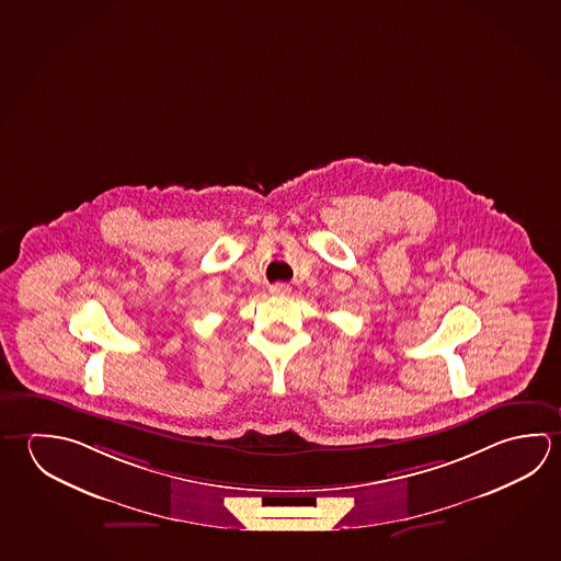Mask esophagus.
<instances>
[{
	"instance_id": "1",
	"label": "esophagus",
	"mask_w": 561,
	"mask_h": 561,
	"mask_svg": "<svg viewBox=\"0 0 561 561\" xmlns=\"http://www.w3.org/2000/svg\"><path fill=\"white\" fill-rule=\"evenodd\" d=\"M270 291L274 295H287L291 291V287L287 284H274L270 285Z\"/></svg>"
}]
</instances>
